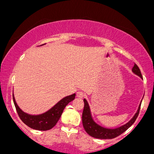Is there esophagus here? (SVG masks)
<instances>
[{
	"label": "esophagus",
	"mask_w": 154,
	"mask_h": 154,
	"mask_svg": "<svg viewBox=\"0 0 154 154\" xmlns=\"http://www.w3.org/2000/svg\"><path fill=\"white\" fill-rule=\"evenodd\" d=\"M85 95V93H83L82 91H78L77 93V96L78 97V98H84Z\"/></svg>",
	"instance_id": "1"
}]
</instances>
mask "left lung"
Segmentation results:
<instances>
[{
  "label": "left lung",
  "mask_w": 154,
  "mask_h": 154,
  "mask_svg": "<svg viewBox=\"0 0 154 154\" xmlns=\"http://www.w3.org/2000/svg\"><path fill=\"white\" fill-rule=\"evenodd\" d=\"M132 70L135 75H138L139 77L143 78L140 70L139 67L137 66V65L136 64V63L134 64V66L132 67ZM84 103L85 106L82 112L83 127H84L85 130L88 135L95 137V138L98 139H112L120 135L121 134H122L124 132L126 131V130L131 126L132 124L135 122V120L137 119V116H138L139 114L140 109L141 105V104L140 105L138 110H137V113L135 114V116H133V118H132L129 122L127 123L126 125L116 129H108L103 128V127L97 125V124L93 121L91 116L89 105H88V103L87 100H86V99H84Z\"/></svg>",
  "instance_id": "8db88e82"
}]
</instances>
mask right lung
Returning <instances> with one entry per match:
<instances>
[{"mask_svg": "<svg viewBox=\"0 0 154 154\" xmlns=\"http://www.w3.org/2000/svg\"><path fill=\"white\" fill-rule=\"evenodd\" d=\"M75 98V94L69 95L58 102L49 111L40 115H29L19 109L13 95L14 103L21 120L32 129L45 131L52 129L58 122L66 106Z\"/></svg>", "mask_w": 154, "mask_h": 154, "instance_id": "1", "label": "right lung"}]
</instances>
